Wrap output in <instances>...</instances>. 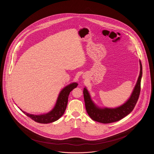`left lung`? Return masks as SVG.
I'll list each match as a JSON object with an SVG mask.
<instances>
[{"mask_svg": "<svg viewBox=\"0 0 154 154\" xmlns=\"http://www.w3.org/2000/svg\"><path fill=\"white\" fill-rule=\"evenodd\" d=\"M140 65L139 77L132 92V95L126 102L119 107L116 109H100L96 107L92 101L87 89L85 88H84L83 94L86 110L89 116L94 121L103 124H110L121 120L132 112L137 102L141 90L142 65L140 61Z\"/></svg>", "mask_w": 154, "mask_h": 154, "instance_id": "8db88e82", "label": "left lung"}]
</instances>
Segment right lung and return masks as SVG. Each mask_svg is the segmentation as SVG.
Instances as JSON below:
<instances>
[{
	"mask_svg": "<svg viewBox=\"0 0 154 154\" xmlns=\"http://www.w3.org/2000/svg\"><path fill=\"white\" fill-rule=\"evenodd\" d=\"M77 85L78 84L74 82L63 88L59 95L55 106L53 110L47 114L37 116L26 113L21 109L20 110L28 117L32 119L38 123L48 124L56 121L64 114L68 102V97L69 94L73 89L76 88Z\"/></svg>",
	"mask_w": 154,
	"mask_h": 154,
	"instance_id": "1",
	"label": "right lung"
}]
</instances>
